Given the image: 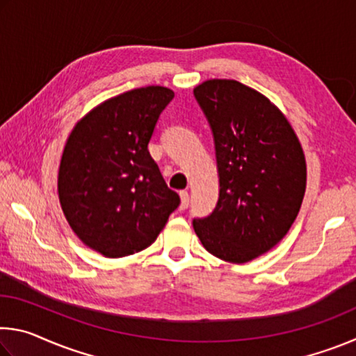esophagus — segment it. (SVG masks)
<instances>
[{
	"label": "esophagus",
	"mask_w": 356,
	"mask_h": 356,
	"mask_svg": "<svg viewBox=\"0 0 356 356\" xmlns=\"http://www.w3.org/2000/svg\"><path fill=\"white\" fill-rule=\"evenodd\" d=\"M179 195H180V209L185 210L186 207H188V202H190V195H188V191L182 190V191L179 193Z\"/></svg>",
	"instance_id": "obj_1"
}]
</instances>
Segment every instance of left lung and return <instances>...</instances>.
<instances>
[{
	"instance_id": "1",
	"label": "left lung",
	"mask_w": 356,
	"mask_h": 356,
	"mask_svg": "<svg viewBox=\"0 0 356 356\" xmlns=\"http://www.w3.org/2000/svg\"><path fill=\"white\" fill-rule=\"evenodd\" d=\"M193 92L212 129L220 176L215 210L193 227L210 254L250 262L280 243L297 218L303 147L280 108L243 83L213 78Z\"/></svg>"
}]
</instances>
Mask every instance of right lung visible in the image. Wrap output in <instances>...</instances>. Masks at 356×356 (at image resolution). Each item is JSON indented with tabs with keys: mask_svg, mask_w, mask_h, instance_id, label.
<instances>
[{
	"mask_svg": "<svg viewBox=\"0 0 356 356\" xmlns=\"http://www.w3.org/2000/svg\"><path fill=\"white\" fill-rule=\"evenodd\" d=\"M174 97L165 86L131 89L94 106L65 141L58 195L81 242L105 257L152 245L180 197L168 188L147 144Z\"/></svg>",
	"mask_w": 356,
	"mask_h": 356,
	"instance_id": "right-lung-1",
	"label": "right lung"
}]
</instances>
